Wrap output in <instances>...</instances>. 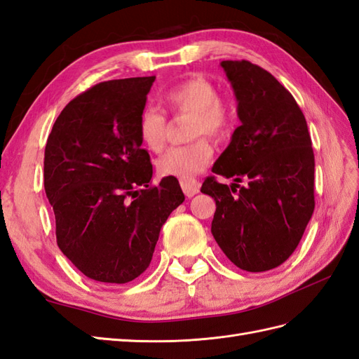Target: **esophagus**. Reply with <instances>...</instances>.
<instances>
[{"instance_id":"1","label":"esophagus","mask_w":359,"mask_h":359,"mask_svg":"<svg viewBox=\"0 0 359 359\" xmlns=\"http://www.w3.org/2000/svg\"><path fill=\"white\" fill-rule=\"evenodd\" d=\"M180 187H182L183 192H185L187 197L196 196L197 192L200 191V185H198V182L196 179H182Z\"/></svg>"}]
</instances>
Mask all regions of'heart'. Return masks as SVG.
Returning <instances> with one entry per match:
<instances>
[{
  "label": "heart",
  "instance_id": "b5f03b06",
  "mask_svg": "<svg viewBox=\"0 0 359 359\" xmlns=\"http://www.w3.org/2000/svg\"><path fill=\"white\" fill-rule=\"evenodd\" d=\"M163 103L174 114L191 115L189 133L198 135L189 144L171 147L156 162L161 176L189 179L203 170L214 154V147L206 136L222 137L231 130L232 110L219 98L215 83L205 77L180 81L163 94ZM141 141L151 151H161L167 141V118L158 109L142 110L137 123Z\"/></svg>",
  "mask_w": 359,
  "mask_h": 359
}]
</instances>
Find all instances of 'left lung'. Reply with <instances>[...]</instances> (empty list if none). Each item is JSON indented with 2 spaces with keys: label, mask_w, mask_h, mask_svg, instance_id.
Masks as SVG:
<instances>
[{
  "label": "left lung",
  "mask_w": 359,
  "mask_h": 359,
  "mask_svg": "<svg viewBox=\"0 0 359 359\" xmlns=\"http://www.w3.org/2000/svg\"><path fill=\"white\" fill-rule=\"evenodd\" d=\"M222 68L241 126L212 172L233 183L210 176L201 192L215 200L210 232L219 249L241 270L267 271L296 250L314 212V151L305 115L269 71L249 60Z\"/></svg>",
  "instance_id": "8db88e82"
}]
</instances>
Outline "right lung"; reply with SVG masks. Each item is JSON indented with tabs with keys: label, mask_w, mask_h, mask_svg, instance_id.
Returning a JSON list of instances; mask_svg holds the SVG:
<instances>
[{
	"label": "right lung",
	"mask_w": 359,
	"mask_h": 359,
	"mask_svg": "<svg viewBox=\"0 0 359 359\" xmlns=\"http://www.w3.org/2000/svg\"><path fill=\"white\" fill-rule=\"evenodd\" d=\"M151 77L109 80L62 110L45 145L43 185L62 253L86 278L127 283L149 267L162 224L183 203L176 177L151 187L137 123Z\"/></svg>",
	"instance_id": "add662e5"
}]
</instances>
